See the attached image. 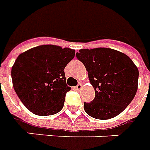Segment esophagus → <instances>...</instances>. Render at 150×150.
Segmentation results:
<instances>
[{
    "instance_id": "obj_1",
    "label": "esophagus",
    "mask_w": 150,
    "mask_h": 150,
    "mask_svg": "<svg viewBox=\"0 0 150 150\" xmlns=\"http://www.w3.org/2000/svg\"><path fill=\"white\" fill-rule=\"evenodd\" d=\"M83 88V86H82V83H79L76 87H75V88L77 89V90H80L81 88Z\"/></svg>"
}]
</instances>
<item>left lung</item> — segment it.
Listing matches in <instances>:
<instances>
[{
    "label": "left lung",
    "instance_id": "obj_1",
    "mask_svg": "<svg viewBox=\"0 0 150 150\" xmlns=\"http://www.w3.org/2000/svg\"><path fill=\"white\" fill-rule=\"evenodd\" d=\"M76 57L95 91L91 103H83L86 113L99 120L117 117L137 92L139 71L135 63L125 53L108 47L80 49Z\"/></svg>",
    "mask_w": 150,
    "mask_h": 150
}]
</instances>
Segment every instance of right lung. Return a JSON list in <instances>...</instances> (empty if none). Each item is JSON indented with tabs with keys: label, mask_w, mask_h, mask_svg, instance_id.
Returning a JSON list of instances; mask_svg holds the SVG:
<instances>
[{
	"label": "right lung",
	"mask_w": 150,
	"mask_h": 150,
	"mask_svg": "<svg viewBox=\"0 0 150 150\" xmlns=\"http://www.w3.org/2000/svg\"><path fill=\"white\" fill-rule=\"evenodd\" d=\"M75 51L57 45H41L18 56L11 69L13 87L20 101L38 116H50L62 109L67 86L64 69Z\"/></svg>",
	"instance_id": "right-lung-1"
}]
</instances>
